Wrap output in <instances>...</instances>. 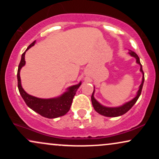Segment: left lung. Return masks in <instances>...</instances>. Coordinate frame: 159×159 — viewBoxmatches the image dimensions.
Here are the masks:
<instances>
[{"label":"left lung","instance_id":"8db88e82","mask_svg":"<svg viewBox=\"0 0 159 159\" xmlns=\"http://www.w3.org/2000/svg\"><path fill=\"white\" fill-rule=\"evenodd\" d=\"M129 54H130L132 57H134V58L136 59V62L137 63H138L140 66V72L143 73V78H142V82L141 84L140 85L139 87V90H138V93H137V96L134 97L133 99L131 100V101L125 103L124 105H121L120 107H105L102 105L98 102H97L96 100V98H94V92L95 90L93 92L92 96H91V101H92V104L93 106L95 111L96 112L98 113L99 114L103 115L105 116H108V117H115V116H121V115H123L124 114L129 111L132 108L133 105L136 103V102L138 101V98L140 96V93H141L142 91V88H143V82H144V73L142 69V65L140 64V58L138 56V54L136 53H134L132 51H129Z\"/></svg>","mask_w":159,"mask_h":159}]
</instances>
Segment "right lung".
<instances>
[{
  "mask_svg": "<svg viewBox=\"0 0 159 159\" xmlns=\"http://www.w3.org/2000/svg\"><path fill=\"white\" fill-rule=\"evenodd\" d=\"M36 41L32 43L31 44L27 47V50L23 53L21 55V59L20 61L18 68L17 78H18V88H19V93L21 97L23 98L24 101L25 102L26 105L34 111L35 112L44 116V117L48 118V119H54V118L59 117L65 115L70 109L71 105H72V100L76 91L81 84V82L76 85H73L69 87L67 89L66 92L62 94L61 96L57 98H40L35 97L27 93L21 87V78H20V70L22 66L25 65V52L28 50L30 47L35 44Z\"/></svg>",
  "mask_w": 159,
  "mask_h": 159,
  "instance_id": "right-lung-1",
  "label": "right lung"
}]
</instances>
